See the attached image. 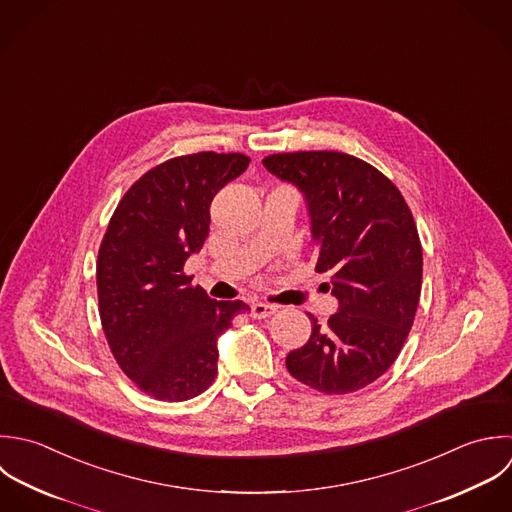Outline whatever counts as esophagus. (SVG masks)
Returning <instances> with one entry per match:
<instances>
[{"label": "esophagus", "instance_id": "obj_1", "mask_svg": "<svg viewBox=\"0 0 512 512\" xmlns=\"http://www.w3.org/2000/svg\"><path fill=\"white\" fill-rule=\"evenodd\" d=\"M275 311H277V309H275L273 305H267V303H261V301L251 305V317H253V319H267V317H271Z\"/></svg>", "mask_w": 512, "mask_h": 512}]
</instances>
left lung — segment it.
I'll return each mask as SVG.
<instances>
[{
    "mask_svg": "<svg viewBox=\"0 0 512 512\" xmlns=\"http://www.w3.org/2000/svg\"><path fill=\"white\" fill-rule=\"evenodd\" d=\"M263 165L307 199L317 273H331L339 311L287 355L303 385L345 395L377 381L399 357L413 327L423 247L397 185L371 163L341 151L275 153Z\"/></svg>",
    "mask_w": 512,
    "mask_h": 512,
    "instance_id": "1",
    "label": "left lung"
}]
</instances>
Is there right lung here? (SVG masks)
Listing matches in <instances>:
<instances>
[{
  "instance_id": "obj_1",
  "label": "right lung",
  "mask_w": 512,
  "mask_h": 512,
  "mask_svg": "<svg viewBox=\"0 0 512 512\" xmlns=\"http://www.w3.org/2000/svg\"><path fill=\"white\" fill-rule=\"evenodd\" d=\"M243 153L199 151L143 173L117 203L97 255V299L107 345L145 395L179 403L217 377V337L243 301H213L183 271L209 233L215 193L239 177Z\"/></svg>"
}]
</instances>
